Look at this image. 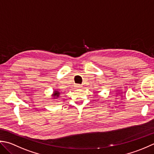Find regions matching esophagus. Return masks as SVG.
I'll list each match as a JSON object with an SVG mask.
<instances>
[{"label": "esophagus", "mask_w": 154, "mask_h": 154, "mask_svg": "<svg viewBox=\"0 0 154 154\" xmlns=\"http://www.w3.org/2000/svg\"><path fill=\"white\" fill-rule=\"evenodd\" d=\"M76 87L78 88H79L81 87V85L80 84H76Z\"/></svg>", "instance_id": "obj_1"}]
</instances>
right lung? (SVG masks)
Returning <instances> with one entry per match:
<instances>
[{
  "mask_svg": "<svg viewBox=\"0 0 154 154\" xmlns=\"http://www.w3.org/2000/svg\"><path fill=\"white\" fill-rule=\"evenodd\" d=\"M60 93L58 92V91H54V93H53V94L52 95V96L54 98H57L58 97L60 96Z\"/></svg>",
  "mask_w": 154,
  "mask_h": 154,
  "instance_id": "right-lung-1",
  "label": "right lung"
}]
</instances>
